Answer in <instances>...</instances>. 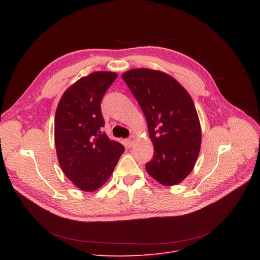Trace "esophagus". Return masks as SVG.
Wrapping results in <instances>:
<instances>
[{
  "label": "esophagus",
  "mask_w": 260,
  "mask_h": 260,
  "mask_svg": "<svg viewBox=\"0 0 260 260\" xmlns=\"http://www.w3.org/2000/svg\"><path fill=\"white\" fill-rule=\"evenodd\" d=\"M135 141H136V138H135V136H131V137H129V138L126 140V145H127L128 147H132V146L134 145Z\"/></svg>",
  "instance_id": "esophagus-1"
}]
</instances>
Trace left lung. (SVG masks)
I'll use <instances>...</instances> for the list:
<instances>
[{"instance_id":"obj_1","label":"left lung","mask_w":260,"mask_h":260,"mask_svg":"<svg viewBox=\"0 0 260 260\" xmlns=\"http://www.w3.org/2000/svg\"><path fill=\"white\" fill-rule=\"evenodd\" d=\"M146 117L154 153L146 171L166 186L176 185L192 171L201 149L202 132L196 106L174 78L149 69L122 74Z\"/></svg>"}]
</instances>
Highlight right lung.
<instances>
[{"label":"right lung","mask_w":260,"mask_h":260,"mask_svg":"<svg viewBox=\"0 0 260 260\" xmlns=\"http://www.w3.org/2000/svg\"><path fill=\"white\" fill-rule=\"evenodd\" d=\"M117 77L112 72H94L62 94L55 112L54 139L64 175L84 191H93L112 175L124 151L102 127L101 102Z\"/></svg>","instance_id":"obj_1"}]
</instances>
